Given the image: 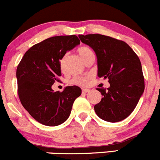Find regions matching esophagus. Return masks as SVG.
<instances>
[{"instance_id": "obj_1", "label": "esophagus", "mask_w": 160, "mask_h": 160, "mask_svg": "<svg viewBox=\"0 0 160 160\" xmlns=\"http://www.w3.org/2000/svg\"><path fill=\"white\" fill-rule=\"evenodd\" d=\"M82 92L85 93H86V92H89V89H88V88H82Z\"/></svg>"}]
</instances>
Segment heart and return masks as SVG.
<instances>
[{
    "instance_id": "heart-1",
    "label": "heart",
    "mask_w": 160,
    "mask_h": 160,
    "mask_svg": "<svg viewBox=\"0 0 160 160\" xmlns=\"http://www.w3.org/2000/svg\"><path fill=\"white\" fill-rule=\"evenodd\" d=\"M78 53L79 54L82 60L84 61L89 58L92 55H94L93 52L92 51L91 49L88 48L87 47H82L78 48ZM63 62H61V66H62ZM90 76L89 75H76V76L73 77L71 80V84L75 85H78V86H85L88 84V80H89Z\"/></svg>"
}]
</instances>
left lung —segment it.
Returning a JSON list of instances; mask_svg holds the SVG:
<instances>
[{"mask_svg":"<svg viewBox=\"0 0 160 160\" xmlns=\"http://www.w3.org/2000/svg\"><path fill=\"white\" fill-rule=\"evenodd\" d=\"M97 57L98 76L108 78L110 87L97 88L102 97L94 110L99 118L118 122L133 112L145 89L142 64L125 42L100 34L79 35Z\"/></svg>","mask_w":160,"mask_h":160,"instance_id":"left-lung-1","label":"left lung"}]
</instances>
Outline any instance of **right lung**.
<instances>
[{
    "label": "right lung",
    "mask_w": 160,
    "mask_h": 160,
    "mask_svg": "<svg viewBox=\"0 0 160 160\" xmlns=\"http://www.w3.org/2000/svg\"><path fill=\"white\" fill-rule=\"evenodd\" d=\"M80 44L75 35L48 38L28 49L16 71L21 103L40 124L58 126L70 116L75 99L82 93L76 85L54 92L51 86L61 75V61L67 51Z\"/></svg>",
    "instance_id": "obj_1"
}]
</instances>
